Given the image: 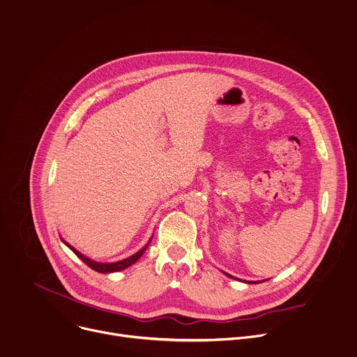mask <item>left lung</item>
Instances as JSON below:
<instances>
[{"label": "left lung", "instance_id": "obj_1", "mask_svg": "<svg viewBox=\"0 0 357 357\" xmlns=\"http://www.w3.org/2000/svg\"><path fill=\"white\" fill-rule=\"evenodd\" d=\"M225 275H227V276H228V278H231V279H234V278H232V276H231V275H228V273H225ZM238 280H240V279H238ZM247 283H257V282H247Z\"/></svg>", "mask_w": 357, "mask_h": 357}]
</instances>
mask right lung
<instances>
[{
    "label": "right lung",
    "instance_id": "obj_1",
    "mask_svg": "<svg viewBox=\"0 0 357 357\" xmlns=\"http://www.w3.org/2000/svg\"><path fill=\"white\" fill-rule=\"evenodd\" d=\"M85 265H88L91 269H93V271H96V272H99V273H112V272H119V271H123V269H126V268H129V266H132L133 264H136L139 259H140V257L144 254V251L147 250V247H149V244L144 247V248H142L139 252H136L135 255H132V257H129V258H126V259H123V261H119V262H112V264H99V262H95V261H92V259H89V258H86V257H84L81 252H78L75 248H73L71 245H68L66 241H63Z\"/></svg>",
    "mask_w": 357,
    "mask_h": 357
}]
</instances>
